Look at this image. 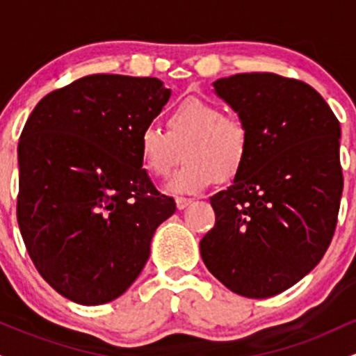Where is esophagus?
Wrapping results in <instances>:
<instances>
[{
    "mask_svg": "<svg viewBox=\"0 0 356 356\" xmlns=\"http://www.w3.org/2000/svg\"><path fill=\"white\" fill-rule=\"evenodd\" d=\"M192 202L189 197H175V204H177V209H186L187 206Z\"/></svg>",
    "mask_w": 356,
    "mask_h": 356,
    "instance_id": "obj_1",
    "label": "esophagus"
}]
</instances>
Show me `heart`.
I'll return each mask as SVG.
<instances>
[{"label": "heart", "instance_id": "obj_1", "mask_svg": "<svg viewBox=\"0 0 356 356\" xmlns=\"http://www.w3.org/2000/svg\"><path fill=\"white\" fill-rule=\"evenodd\" d=\"M167 130L145 127L138 134V154L154 177H169L186 157L169 189L199 192L212 182L234 179L249 157L251 134L246 122L224 113L219 104L202 99H186L170 110Z\"/></svg>", "mask_w": 356, "mask_h": 356}]
</instances>
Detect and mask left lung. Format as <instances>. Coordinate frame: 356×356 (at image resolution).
Listing matches in <instances>:
<instances>
[{
  "label": "left lung",
  "mask_w": 356,
  "mask_h": 356,
  "mask_svg": "<svg viewBox=\"0 0 356 356\" xmlns=\"http://www.w3.org/2000/svg\"><path fill=\"white\" fill-rule=\"evenodd\" d=\"M214 92L246 122L251 149L226 191L211 197L204 264L226 288L269 298L325 256L343 191L340 122L308 83L276 73L219 79Z\"/></svg>",
  "instance_id": "8db88e82"
}]
</instances>
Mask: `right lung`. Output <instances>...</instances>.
<instances>
[{"mask_svg": "<svg viewBox=\"0 0 356 356\" xmlns=\"http://www.w3.org/2000/svg\"><path fill=\"white\" fill-rule=\"evenodd\" d=\"M169 97L152 76L88 75L43 97L24 124L18 226L43 280L75 303L124 295L175 212L138 154Z\"/></svg>", "mask_w": 356, "mask_h": 356, "instance_id": "add662e5", "label": "right lung"}]
</instances>
